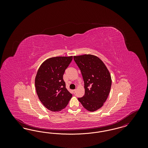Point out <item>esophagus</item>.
<instances>
[{
    "label": "esophagus",
    "mask_w": 148,
    "mask_h": 148,
    "mask_svg": "<svg viewBox=\"0 0 148 148\" xmlns=\"http://www.w3.org/2000/svg\"><path fill=\"white\" fill-rule=\"evenodd\" d=\"M73 92H74V94H75V92H76V90L75 89H74V90H73Z\"/></svg>",
    "instance_id": "esophagus-1"
}]
</instances>
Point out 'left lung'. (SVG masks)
Here are the masks:
<instances>
[{
  "mask_svg": "<svg viewBox=\"0 0 148 148\" xmlns=\"http://www.w3.org/2000/svg\"><path fill=\"white\" fill-rule=\"evenodd\" d=\"M84 82L85 94L78 100L86 110L94 112L106 102L112 85V78L106 65L90 54L74 56Z\"/></svg>",
  "mask_w": 148,
  "mask_h": 148,
  "instance_id": "left-lung-1",
  "label": "left lung"
}]
</instances>
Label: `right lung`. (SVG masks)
Instances as JSON below:
<instances>
[{"mask_svg":"<svg viewBox=\"0 0 148 148\" xmlns=\"http://www.w3.org/2000/svg\"><path fill=\"white\" fill-rule=\"evenodd\" d=\"M72 59V56L51 58L42 63L36 73L37 95L44 106L50 111L63 109L72 97L63 80L64 73Z\"/></svg>","mask_w":148,"mask_h":148,"instance_id":"add662e5","label":"right lung"}]
</instances>
